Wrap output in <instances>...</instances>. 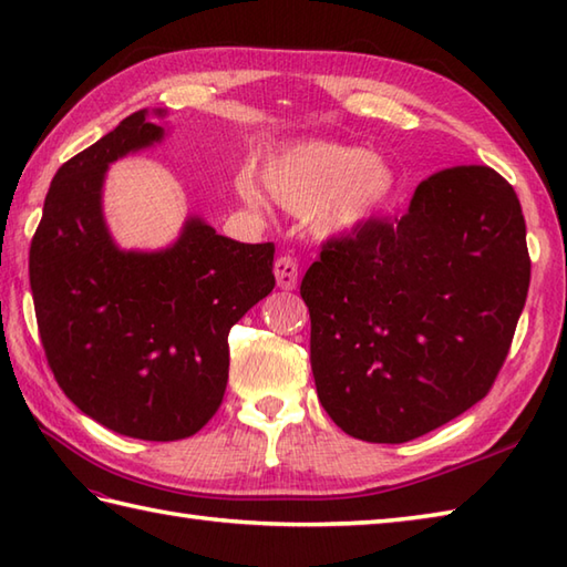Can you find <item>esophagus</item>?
Segmentation results:
<instances>
[{
	"label": "esophagus",
	"mask_w": 567,
	"mask_h": 567,
	"mask_svg": "<svg viewBox=\"0 0 567 567\" xmlns=\"http://www.w3.org/2000/svg\"><path fill=\"white\" fill-rule=\"evenodd\" d=\"M297 262L290 256H280L275 260V280L280 290H295L297 287Z\"/></svg>",
	"instance_id": "34e87169"
}]
</instances>
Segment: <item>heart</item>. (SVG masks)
I'll return each instance as SVG.
<instances>
[{
    "instance_id": "b5f03b06",
    "label": "heart",
    "mask_w": 567,
    "mask_h": 567,
    "mask_svg": "<svg viewBox=\"0 0 567 567\" xmlns=\"http://www.w3.org/2000/svg\"><path fill=\"white\" fill-rule=\"evenodd\" d=\"M260 182L280 207L309 212V226L319 238H343L388 207L396 173L382 155L351 143L299 141L262 161ZM261 188L256 175L238 173L236 192L248 207L268 202Z\"/></svg>"
}]
</instances>
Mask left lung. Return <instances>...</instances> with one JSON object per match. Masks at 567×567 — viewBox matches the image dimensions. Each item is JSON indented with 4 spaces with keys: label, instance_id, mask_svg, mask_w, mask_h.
Listing matches in <instances>:
<instances>
[{
    "label": "left lung",
    "instance_id": "obj_1",
    "mask_svg": "<svg viewBox=\"0 0 567 567\" xmlns=\"http://www.w3.org/2000/svg\"><path fill=\"white\" fill-rule=\"evenodd\" d=\"M519 197L487 165L424 179L400 219L329 240L302 299L319 402L348 436L404 443L489 392L526 302Z\"/></svg>",
    "mask_w": 567,
    "mask_h": 567
}]
</instances>
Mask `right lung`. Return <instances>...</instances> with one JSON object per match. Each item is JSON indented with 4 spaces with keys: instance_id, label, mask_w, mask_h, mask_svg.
Returning <instances> with one entry per match:
<instances>
[{
    "instance_id": "add662e5",
    "label": "right lung",
    "mask_w": 567,
    "mask_h": 567,
    "mask_svg": "<svg viewBox=\"0 0 567 567\" xmlns=\"http://www.w3.org/2000/svg\"><path fill=\"white\" fill-rule=\"evenodd\" d=\"M165 110H141L60 165L29 252L41 343L80 412L122 436L177 441L216 414L228 331L275 287L272 244H238L187 216L161 250L116 246L102 209L110 165L151 148Z\"/></svg>"
}]
</instances>
